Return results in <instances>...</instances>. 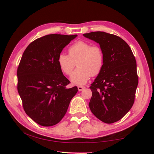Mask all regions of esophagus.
Segmentation results:
<instances>
[{"label":"esophagus","mask_w":154,"mask_h":154,"mask_svg":"<svg viewBox=\"0 0 154 154\" xmlns=\"http://www.w3.org/2000/svg\"><path fill=\"white\" fill-rule=\"evenodd\" d=\"M84 88H85V87L83 86H80V85L78 86V89L79 91H82V90L84 89Z\"/></svg>","instance_id":"obj_1"}]
</instances>
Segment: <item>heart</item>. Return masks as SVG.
<instances>
[{
    "label": "heart",
    "mask_w": 154,
    "mask_h": 154,
    "mask_svg": "<svg viewBox=\"0 0 154 154\" xmlns=\"http://www.w3.org/2000/svg\"><path fill=\"white\" fill-rule=\"evenodd\" d=\"M68 53L69 55L63 53L59 54L58 63L61 71L69 76L76 63L78 68L71 77L74 84H85L91 76L98 75L103 67L104 54L98 45L79 40L70 46Z\"/></svg>",
    "instance_id": "1"
}]
</instances>
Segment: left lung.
I'll list each match as a JSON object with an SVG mask.
<instances>
[{
    "label": "left lung",
    "mask_w": 154,
    "mask_h": 154,
    "mask_svg": "<svg viewBox=\"0 0 154 154\" xmlns=\"http://www.w3.org/2000/svg\"><path fill=\"white\" fill-rule=\"evenodd\" d=\"M83 36L98 43L104 54L103 67L90 87L89 108L101 122L113 123L124 117L134 103L138 85L136 58L118 36L103 31Z\"/></svg>",
    "instance_id": "8db88e82"
}]
</instances>
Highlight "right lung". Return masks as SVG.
Returning a JSON list of instances; mask_svg holds the SVG:
<instances>
[{
	"instance_id": "1",
	"label": "right lung",
	"mask_w": 154,
	"mask_h": 154,
	"mask_svg": "<svg viewBox=\"0 0 154 154\" xmlns=\"http://www.w3.org/2000/svg\"><path fill=\"white\" fill-rule=\"evenodd\" d=\"M77 35L51 34L27 46L17 69V89L27 116L43 127L58 123L66 114L77 87L67 88L70 81L58 63L62 49Z\"/></svg>"
}]
</instances>
